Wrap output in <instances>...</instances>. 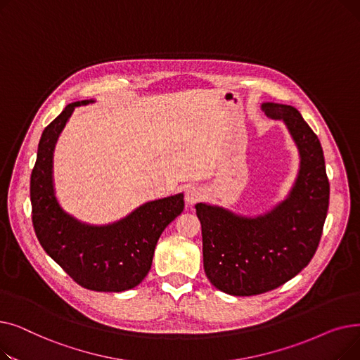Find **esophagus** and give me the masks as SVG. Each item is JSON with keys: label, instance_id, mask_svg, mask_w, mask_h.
<instances>
[{"label": "esophagus", "instance_id": "34e87169", "mask_svg": "<svg viewBox=\"0 0 360 360\" xmlns=\"http://www.w3.org/2000/svg\"><path fill=\"white\" fill-rule=\"evenodd\" d=\"M201 198H202V191L200 190V188H197V186H190V188H188V190L185 191V201H186V204L194 205V204H197Z\"/></svg>", "mask_w": 360, "mask_h": 360}]
</instances>
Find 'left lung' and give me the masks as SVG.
Masks as SVG:
<instances>
[{"instance_id":"obj_1","label":"left lung","mask_w":360,"mask_h":360,"mask_svg":"<svg viewBox=\"0 0 360 360\" xmlns=\"http://www.w3.org/2000/svg\"><path fill=\"white\" fill-rule=\"evenodd\" d=\"M262 110L285 121L299 148L300 170L289 198L257 219L195 205L205 276L233 296L270 292L304 270L319 245L330 202L324 153L315 132L293 106L264 103Z\"/></svg>"}]
</instances>
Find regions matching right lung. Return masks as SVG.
Segmentation results:
<instances>
[{
  "mask_svg": "<svg viewBox=\"0 0 360 360\" xmlns=\"http://www.w3.org/2000/svg\"><path fill=\"white\" fill-rule=\"evenodd\" d=\"M86 103L67 105L42 132L30 175L32 223L42 248L77 285L124 292L147 276L162 232L184 210V195L150 201L109 226H87L64 213L53 195L52 153L74 108Z\"/></svg>",
  "mask_w": 360,
  "mask_h": 360,
  "instance_id": "add662e5",
  "label": "right lung"
}]
</instances>
